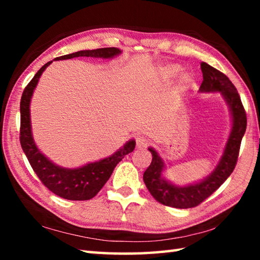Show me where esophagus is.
<instances>
[{
	"mask_svg": "<svg viewBox=\"0 0 260 260\" xmlns=\"http://www.w3.org/2000/svg\"><path fill=\"white\" fill-rule=\"evenodd\" d=\"M149 146V140L144 136H138L136 138V148L138 149H144Z\"/></svg>",
	"mask_w": 260,
	"mask_h": 260,
	"instance_id": "obj_1",
	"label": "esophagus"
}]
</instances>
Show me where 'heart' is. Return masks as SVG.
<instances>
[{
  "mask_svg": "<svg viewBox=\"0 0 260 260\" xmlns=\"http://www.w3.org/2000/svg\"><path fill=\"white\" fill-rule=\"evenodd\" d=\"M181 70H182L181 65L175 64V63L167 64L164 68H161L159 73H158V76H159L158 79H159L160 85H165V83L169 82L171 79L174 78L177 74H179ZM191 81H192V78L189 73L183 72L181 74H179V77L177 78V80H175L174 87H173L174 98H180V96H181L184 91L188 89Z\"/></svg>",
  "mask_w": 260,
  "mask_h": 260,
  "instance_id": "heart-1",
  "label": "heart"
}]
</instances>
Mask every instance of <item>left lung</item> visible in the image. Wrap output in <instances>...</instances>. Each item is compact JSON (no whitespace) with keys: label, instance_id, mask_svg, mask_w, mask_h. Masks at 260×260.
I'll use <instances>...</instances> for the list:
<instances>
[{"label":"left lung","instance_id":"left-lung-1","mask_svg":"<svg viewBox=\"0 0 260 260\" xmlns=\"http://www.w3.org/2000/svg\"><path fill=\"white\" fill-rule=\"evenodd\" d=\"M201 70L203 73V82L199 91L203 94H221L230 110L232 128L222 155L214 170L208 177L186 186H178L166 179L164 159L156 149L148 148L152 155V160L143 173V181L153 199L161 204L177 209L195 208L226 181L235 169L241 141L246 129L245 111L235 86L225 74L204 61H202Z\"/></svg>","mask_w":260,"mask_h":260}]
</instances>
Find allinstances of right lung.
<instances>
[{"instance_id":"right-lung-1","label":"right lung","mask_w":260,"mask_h":260,"mask_svg":"<svg viewBox=\"0 0 260 260\" xmlns=\"http://www.w3.org/2000/svg\"><path fill=\"white\" fill-rule=\"evenodd\" d=\"M119 48H101L93 50H80L73 54L57 57L54 60L71 59L74 57H94V58L112 59L121 54ZM52 63L47 64L39 70L34 78L25 88L20 101V144L29 161L30 166L37 173L42 183L55 195L65 200L87 201L96 196L111 177L114 167L122 158L134 150L135 140L131 139L121 148L103 159L87 162L80 167L68 169L55 164L50 160L35 143L30 122V101L37 88L40 77L45 70Z\"/></svg>"}]
</instances>
